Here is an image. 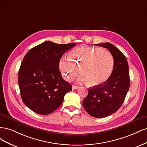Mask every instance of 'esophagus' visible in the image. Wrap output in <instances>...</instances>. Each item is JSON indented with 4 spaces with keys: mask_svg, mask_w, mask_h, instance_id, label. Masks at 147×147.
Segmentation results:
<instances>
[{
    "mask_svg": "<svg viewBox=\"0 0 147 147\" xmlns=\"http://www.w3.org/2000/svg\"><path fill=\"white\" fill-rule=\"evenodd\" d=\"M79 88L78 86H75V85H73L72 86V89L73 90H76V89H78Z\"/></svg>",
    "mask_w": 147,
    "mask_h": 147,
    "instance_id": "1",
    "label": "esophagus"
}]
</instances>
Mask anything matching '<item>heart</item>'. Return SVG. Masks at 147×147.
Returning <instances> with one entry per match:
<instances>
[{
	"mask_svg": "<svg viewBox=\"0 0 147 147\" xmlns=\"http://www.w3.org/2000/svg\"><path fill=\"white\" fill-rule=\"evenodd\" d=\"M114 65L112 54L104 48L82 47L75 48L68 58L59 60V67L64 78L72 81L79 72L78 80L90 86H99L110 78Z\"/></svg>",
	"mask_w": 147,
	"mask_h": 147,
	"instance_id": "heart-1",
	"label": "heart"
}]
</instances>
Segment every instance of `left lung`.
Instances as JSON below:
<instances>
[{"mask_svg": "<svg viewBox=\"0 0 147 147\" xmlns=\"http://www.w3.org/2000/svg\"><path fill=\"white\" fill-rule=\"evenodd\" d=\"M96 45L109 50L113 57V69L105 83L89 89L83 106L91 116L104 118L116 112L123 104L130 86L129 73L127 59L119 49L109 42Z\"/></svg>", "mask_w": 147, "mask_h": 147, "instance_id": "left-lung-1", "label": "left lung"}]
</instances>
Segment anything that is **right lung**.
Wrapping results in <instances>:
<instances>
[{
  "label": "right lung",
  "instance_id": "obj_1",
  "mask_svg": "<svg viewBox=\"0 0 147 147\" xmlns=\"http://www.w3.org/2000/svg\"><path fill=\"white\" fill-rule=\"evenodd\" d=\"M75 44H57L50 41L27 53L19 70L18 83L24 104L33 112L48 115L62 104L72 86L62 77L59 62Z\"/></svg>",
  "mask_w": 147,
  "mask_h": 147
}]
</instances>
